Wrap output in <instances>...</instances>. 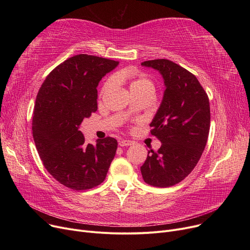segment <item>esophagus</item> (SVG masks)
Masks as SVG:
<instances>
[{"mask_svg":"<svg viewBox=\"0 0 250 250\" xmlns=\"http://www.w3.org/2000/svg\"><path fill=\"white\" fill-rule=\"evenodd\" d=\"M135 142L133 141H128V140H121L120 142H118V145H120L121 147H125V146H132L134 145Z\"/></svg>","mask_w":250,"mask_h":250,"instance_id":"obj_1","label":"esophagus"}]
</instances>
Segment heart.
<instances>
[{
    "mask_svg": "<svg viewBox=\"0 0 250 250\" xmlns=\"http://www.w3.org/2000/svg\"><path fill=\"white\" fill-rule=\"evenodd\" d=\"M124 79H130L129 83V90L132 93L135 92H142V91H152L155 92V84L149 77L144 74H136L132 77H129L126 73L118 72L115 74L114 77H109L106 82H105L101 88V94H105L106 92L111 90L114 85L115 81L124 80Z\"/></svg>",
    "mask_w": 250,
    "mask_h": 250,
    "instance_id": "obj_1",
    "label": "heart"
}]
</instances>
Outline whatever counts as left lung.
Instances as JSON below:
<instances>
[{
    "instance_id": "obj_1",
    "label": "left lung",
    "mask_w": 250,
    "mask_h": 250,
    "mask_svg": "<svg viewBox=\"0 0 250 250\" xmlns=\"http://www.w3.org/2000/svg\"><path fill=\"white\" fill-rule=\"evenodd\" d=\"M142 64L159 71L166 89L150 125V134L162 145L148 152L141 172L148 185L169 188L185 179L201 159L211 123L208 97L193 74L171 61L158 59Z\"/></svg>"
}]
</instances>
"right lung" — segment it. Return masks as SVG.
<instances>
[{
    "instance_id": "1",
    "label": "right lung",
    "mask_w": 250,
    "mask_h": 250,
    "mask_svg": "<svg viewBox=\"0 0 250 250\" xmlns=\"http://www.w3.org/2000/svg\"><path fill=\"white\" fill-rule=\"evenodd\" d=\"M118 62L77 55L52 70L39 89L32 135L47 172L61 185L86 190L102 183L115 156L117 141L107 137L86 144L79 125L97 110V86Z\"/></svg>"
}]
</instances>
